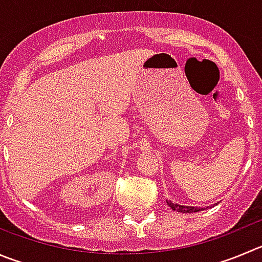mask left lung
<instances>
[{
  "label": "left lung",
  "instance_id": "obj_1",
  "mask_svg": "<svg viewBox=\"0 0 262 262\" xmlns=\"http://www.w3.org/2000/svg\"><path fill=\"white\" fill-rule=\"evenodd\" d=\"M168 205L173 211L182 212V213H192V212H199L203 211V208H198V207H187V205H181V204H174L172 202H168Z\"/></svg>",
  "mask_w": 262,
  "mask_h": 262
}]
</instances>
